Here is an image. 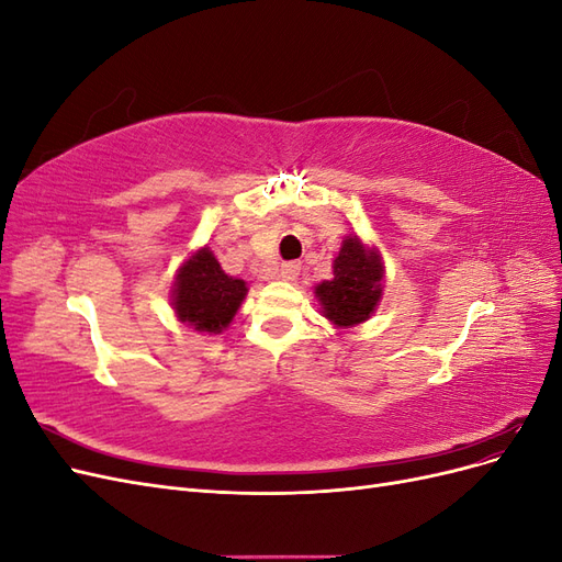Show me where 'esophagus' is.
Instances as JSON below:
<instances>
[{"label":"esophagus","instance_id":"esophagus-1","mask_svg":"<svg viewBox=\"0 0 562 562\" xmlns=\"http://www.w3.org/2000/svg\"><path fill=\"white\" fill-rule=\"evenodd\" d=\"M297 274H300V262H283V265L279 267V277H281L283 281H295Z\"/></svg>","mask_w":562,"mask_h":562}]
</instances>
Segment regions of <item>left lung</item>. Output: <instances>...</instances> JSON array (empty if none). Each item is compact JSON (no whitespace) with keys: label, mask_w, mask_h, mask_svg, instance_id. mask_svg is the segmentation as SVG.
Returning a JSON list of instances; mask_svg holds the SVG:
<instances>
[{"label":"left lung","mask_w":562,"mask_h":562,"mask_svg":"<svg viewBox=\"0 0 562 562\" xmlns=\"http://www.w3.org/2000/svg\"><path fill=\"white\" fill-rule=\"evenodd\" d=\"M384 267L378 248H368L359 236H345L333 260V279L314 288L321 314L337 328H351L375 314L382 300Z\"/></svg>","instance_id":"obj_1"}]
</instances>
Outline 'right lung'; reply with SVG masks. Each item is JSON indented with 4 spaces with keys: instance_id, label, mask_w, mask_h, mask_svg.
Here are the masks:
<instances>
[{
    "instance_id": "add662e5",
    "label": "right lung",
    "mask_w": 562,
    "mask_h": 562,
    "mask_svg": "<svg viewBox=\"0 0 562 562\" xmlns=\"http://www.w3.org/2000/svg\"><path fill=\"white\" fill-rule=\"evenodd\" d=\"M246 293V281L225 274L215 255L209 248H199L178 269L173 310L178 321L194 330L220 335L239 312Z\"/></svg>"
}]
</instances>
